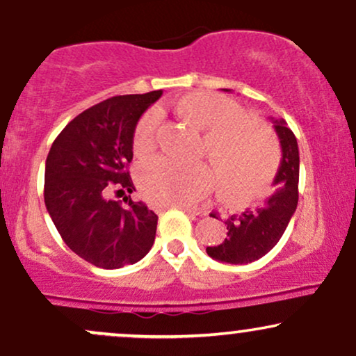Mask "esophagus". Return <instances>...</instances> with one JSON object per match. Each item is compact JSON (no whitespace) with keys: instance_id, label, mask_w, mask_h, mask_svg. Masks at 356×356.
Returning a JSON list of instances; mask_svg holds the SVG:
<instances>
[{"instance_id":"obj_1","label":"esophagus","mask_w":356,"mask_h":356,"mask_svg":"<svg viewBox=\"0 0 356 356\" xmlns=\"http://www.w3.org/2000/svg\"><path fill=\"white\" fill-rule=\"evenodd\" d=\"M172 207H177V209L187 212V214H191V216H199V214H201V211L194 209V207H189V206H182V204H179V206H172Z\"/></svg>"}]
</instances>
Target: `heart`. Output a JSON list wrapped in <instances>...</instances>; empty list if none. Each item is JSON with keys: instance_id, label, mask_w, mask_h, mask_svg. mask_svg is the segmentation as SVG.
Returning a JSON list of instances; mask_svg holds the SVG:
<instances>
[{"instance_id": "b5f03b06", "label": "heart", "mask_w": 356, "mask_h": 356, "mask_svg": "<svg viewBox=\"0 0 356 356\" xmlns=\"http://www.w3.org/2000/svg\"><path fill=\"white\" fill-rule=\"evenodd\" d=\"M174 113L184 124L202 132L201 152L211 162L179 164L154 159L138 169V184L149 201L159 206H186L202 197L212 186L224 201L246 204L259 199L275 177L280 149L268 124L244 115L234 100L214 92H192L174 102ZM157 118L145 113L134 132V150L147 155L155 147Z\"/></svg>"}]
</instances>
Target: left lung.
<instances>
[{
  "instance_id": "obj_1",
  "label": "left lung",
  "mask_w": 356,
  "mask_h": 356,
  "mask_svg": "<svg viewBox=\"0 0 356 356\" xmlns=\"http://www.w3.org/2000/svg\"><path fill=\"white\" fill-rule=\"evenodd\" d=\"M273 124L283 152L280 170L273 182L276 191L263 206L246 209L241 216H231L226 219L227 238L218 246L206 248L212 259L231 264H248L259 259L276 246L284 234L291 216L295 214L300 181V150L295 134L283 118ZM212 218H216V214Z\"/></svg>"
}]
</instances>
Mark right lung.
I'll return each mask as SVG.
<instances>
[{
	"label": "right lung",
	"instance_id": "add662e5",
	"mask_svg": "<svg viewBox=\"0 0 356 356\" xmlns=\"http://www.w3.org/2000/svg\"><path fill=\"white\" fill-rule=\"evenodd\" d=\"M162 90L118 95L76 115L53 142L44 165V206L61 239L81 259L104 269L140 261L152 248L157 214L130 195L134 132Z\"/></svg>",
	"mask_w": 356,
	"mask_h": 356
}]
</instances>
